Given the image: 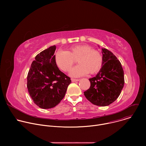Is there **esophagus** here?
<instances>
[{"mask_svg": "<svg viewBox=\"0 0 146 146\" xmlns=\"http://www.w3.org/2000/svg\"><path fill=\"white\" fill-rule=\"evenodd\" d=\"M71 80H72V82H76V81H79L78 79H74V78H72Z\"/></svg>", "mask_w": 146, "mask_h": 146, "instance_id": "34e87169", "label": "esophagus"}]
</instances>
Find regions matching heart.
<instances>
[{"mask_svg":"<svg viewBox=\"0 0 146 146\" xmlns=\"http://www.w3.org/2000/svg\"><path fill=\"white\" fill-rule=\"evenodd\" d=\"M75 60L79 65L70 71V75L72 77H78L88 73L90 74H96L102 66L103 58L100 53L88 45L73 46L67 52L58 51L55 54L56 65L65 72L71 69Z\"/></svg>","mask_w":146,"mask_h":146,"instance_id":"1","label":"heart"}]
</instances>
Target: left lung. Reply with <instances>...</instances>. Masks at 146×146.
Here are the masks:
<instances>
[{"label": "left lung", "mask_w": 146, "mask_h": 146, "mask_svg": "<svg viewBox=\"0 0 146 146\" xmlns=\"http://www.w3.org/2000/svg\"><path fill=\"white\" fill-rule=\"evenodd\" d=\"M102 68L95 77L89 79L91 86L84 94L94 105L106 106L119 96L124 86V73L120 62L111 51L102 48Z\"/></svg>", "instance_id": "1"}]
</instances>
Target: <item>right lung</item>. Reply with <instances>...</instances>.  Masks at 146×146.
I'll use <instances>...</instances> for the list:
<instances>
[{
    "label": "right lung",
    "mask_w": 146,
    "mask_h": 146,
    "mask_svg": "<svg viewBox=\"0 0 146 146\" xmlns=\"http://www.w3.org/2000/svg\"><path fill=\"white\" fill-rule=\"evenodd\" d=\"M56 46L38 54L32 62L27 77V88L31 99L39 108H54L65 95L70 78L62 73L55 62Z\"/></svg>",
    "instance_id": "right-lung-1"
}]
</instances>
